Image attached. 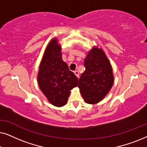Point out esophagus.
<instances>
[{"label":"esophagus","mask_w":147,"mask_h":147,"mask_svg":"<svg viewBox=\"0 0 147 147\" xmlns=\"http://www.w3.org/2000/svg\"><path fill=\"white\" fill-rule=\"evenodd\" d=\"M74 74H75V75L77 76V77L79 78H80V74H79V71H77V70H76V71H74Z\"/></svg>","instance_id":"1"}]
</instances>
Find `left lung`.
I'll return each mask as SVG.
<instances>
[{
    "instance_id": "8db88e82",
    "label": "left lung",
    "mask_w": 147,
    "mask_h": 147,
    "mask_svg": "<svg viewBox=\"0 0 147 147\" xmlns=\"http://www.w3.org/2000/svg\"><path fill=\"white\" fill-rule=\"evenodd\" d=\"M86 70L79 80L80 92L88 104L101 101L113 85L112 69L108 58L101 49L94 47L84 61Z\"/></svg>"
}]
</instances>
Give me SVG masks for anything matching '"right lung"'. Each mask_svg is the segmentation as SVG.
Listing matches in <instances>:
<instances>
[{"mask_svg":"<svg viewBox=\"0 0 147 147\" xmlns=\"http://www.w3.org/2000/svg\"><path fill=\"white\" fill-rule=\"evenodd\" d=\"M57 39L47 45L39 66L38 84L41 92L53 106L61 107L67 102L70 90L76 87L78 79L61 58Z\"/></svg>","mask_w":147,"mask_h":147,"instance_id":"obj_1","label":"right lung"}]
</instances>
